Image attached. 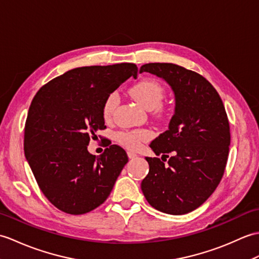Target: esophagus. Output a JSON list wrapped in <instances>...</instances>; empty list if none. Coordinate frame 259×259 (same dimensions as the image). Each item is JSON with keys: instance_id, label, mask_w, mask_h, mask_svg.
<instances>
[{"instance_id": "1", "label": "esophagus", "mask_w": 259, "mask_h": 259, "mask_svg": "<svg viewBox=\"0 0 259 259\" xmlns=\"http://www.w3.org/2000/svg\"><path fill=\"white\" fill-rule=\"evenodd\" d=\"M127 156L131 158V159H133V158H135L137 155H136V153H134V152H127Z\"/></svg>"}]
</instances>
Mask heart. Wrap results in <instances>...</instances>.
<instances>
[{
	"label": "heart",
	"instance_id": "heart-1",
	"mask_svg": "<svg viewBox=\"0 0 259 259\" xmlns=\"http://www.w3.org/2000/svg\"><path fill=\"white\" fill-rule=\"evenodd\" d=\"M131 95L144 106L147 110H153L154 115L157 117H163L166 113V107L162 104L165 90L163 85L154 79H143V81L135 84L130 90ZM118 104V96L116 93H111L107 95L102 108L103 117L105 120H110L115 108ZM152 132L146 128L133 130V131H122L117 134V141L120 144L130 149H137L152 139Z\"/></svg>",
	"mask_w": 259,
	"mask_h": 259
}]
</instances>
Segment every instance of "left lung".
Here are the masks:
<instances>
[{
  "label": "left lung",
  "mask_w": 259,
  "mask_h": 259,
  "mask_svg": "<svg viewBox=\"0 0 259 259\" xmlns=\"http://www.w3.org/2000/svg\"><path fill=\"white\" fill-rule=\"evenodd\" d=\"M143 72L164 78L176 105L168 131L149 145L163 157H146L149 171L142 192L157 210L187 214L207 200L225 171L231 145L225 107L214 86L196 72L171 63H148Z\"/></svg>",
  "instance_id": "1"
}]
</instances>
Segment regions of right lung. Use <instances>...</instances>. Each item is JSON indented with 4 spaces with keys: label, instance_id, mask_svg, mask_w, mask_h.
Returning a JSON list of instances; mask_svg holds the SVG:
<instances>
[{
    "label": "right lung",
    "instance_id": "right-lung-1",
    "mask_svg": "<svg viewBox=\"0 0 259 259\" xmlns=\"http://www.w3.org/2000/svg\"><path fill=\"white\" fill-rule=\"evenodd\" d=\"M133 63L84 66L57 76L38 90L28 108L24 153L42 193L71 215L99 207L111 194L125 164V149L111 145L100 156L88 151L105 130L102 108L112 92L137 76Z\"/></svg>",
    "mask_w": 259,
    "mask_h": 259
}]
</instances>
